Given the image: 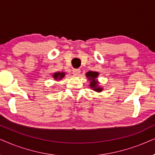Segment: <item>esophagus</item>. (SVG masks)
I'll return each mask as SVG.
<instances>
[{
	"instance_id": "34e87169",
	"label": "esophagus",
	"mask_w": 155,
	"mask_h": 155,
	"mask_svg": "<svg viewBox=\"0 0 155 155\" xmlns=\"http://www.w3.org/2000/svg\"><path fill=\"white\" fill-rule=\"evenodd\" d=\"M72 72H73V74L74 75H79L80 74V72H81V70L79 69H74L72 70Z\"/></svg>"
}]
</instances>
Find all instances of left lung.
<instances>
[{
	"instance_id": "8db88e82",
	"label": "left lung",
	"mask_w": 155,
	"mask_h": 155,
	"mask_svg": "<svg viewBox=\"0 0 155 155\" xmlns=\"http://www.w3.org/2000/svg\"><path fill=\"white\" fill-rule=\"evenodd\" d=\"M86 75L88 78V79H90L91 81L90 84L91 87L92 88H94V90L96 91H98V92L101 91L102 88L100 87H98V86H97V84H98V81H96V80L97 76H98V72L91 71L87 72Z\"/></svg>"
}]
</instances>
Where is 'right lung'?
<instances>
[{
    "label": "right lung",
    "instance_id": "obj_1",
    "mask_svg": "<svg viewBox=\"0 0 155 155\" xmlns=\"http://www.w3.org/2000/svg\"><path fill=\"white\" fill-rule=\"evenodd\" d=\"M64 75L65 74L64 73V72H61V73H60V72H57V73H55L54 74L53 76L55 79H61V78H63L64 76Z\"/></svg>",
    "mask_w": 155,
    "mask_h": 155
}]
</instances>
